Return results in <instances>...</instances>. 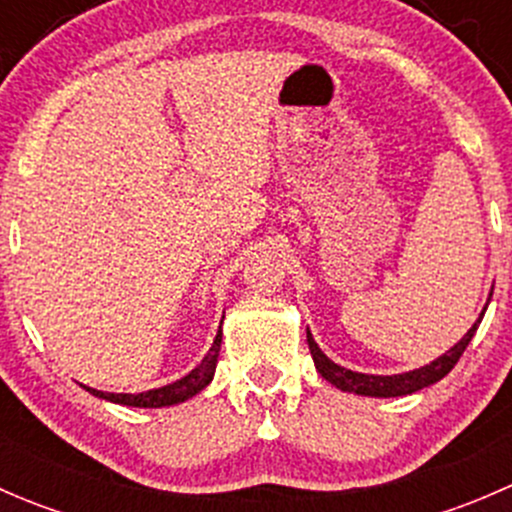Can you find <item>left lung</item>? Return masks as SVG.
Returning <instances> with one entry per match:
<instances>
[{
  "label": "left lung",
  "mask_w": 512,
  "mask_h": 512,
  "mask_svg": "<svg viewBox=\"0 0 512 512\" xmlns=\"http://www.w3.org/2000/svg\"><path fill=\"white\" fill-rule=\"evenodd\" d=\"M485 309H488V304L483 307V312H480L476 324H473V327L463 334L461 342L453 344L446 354H441L436 361H431V364L421 366V369H414V371H404V374L379 376V374H359V371L344 369V366L334 364V361L317 347V342H314V337L309 329H307V344H309V352H312L314 366H317V371L322 374V379H327L332 386H337V389H342V391H349V394L376 396V399H391V396L414 394V391H421V389H426V386L441 381L443 376H446L448 371L458 364V359H461L463 352H466V347L471 344V339H473V334H476Z\"/></svg>",
  "instance_id": "1"
}]
</instances>
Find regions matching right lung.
I'll return each mask as SVG.
<instances>
[{"instance_id":"right-lung-1","label":"right lung","mask_w":512,"mask_h":512,"mask_svg":"<svg viewBox=\"0 0 512 512\" xmlns=\"http://www.w3.org/2000/svg\"><path fill=\"white\" fill-rule=\"evenodd\" d=\"M220 342H223V329H218V337H215L210 352L203 356V361H200L190 374H185L183 379L173 381V384L160 386V389L143 391V394H106V391L89 389V386H84V389L91 391V394L98 396V399L113 401V404H121V406H136V409H163V406L183 404V401L193 399L195 394H200V391L213 381L215 366H218Z\"/></svg>"}]
</instances>
